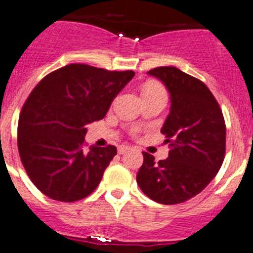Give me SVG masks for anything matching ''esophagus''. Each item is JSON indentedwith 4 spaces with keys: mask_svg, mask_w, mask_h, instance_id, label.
<instances>
[{
    "mask_svg": "<svg viewBox=\"0 0 253 253\" xmlns=\"http://www.w3.org/2000/svg\"><path fill=\"white\" fill-rule=\"evenodd\" d=\"M129 150V146L127 145H121V146H118V154L124 155L125 152H127Z\"/></svg>",
    "mask_w": 253,
    "mask_h": 253,
    "instance_id": "34e87169",
    "label": "esophagus"
}]
</instances>
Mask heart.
Masks as SVG:
<instances>
[{
  "mask_svg": "<svg viewBox=\"0 0 253 253\" xmlns=\"http://www.w3.org/2000/svg\"><path fill=\"white\" fill-rule=\"evenodd\" d=\"M155 89H161L159 85H156V84H149L146 88H145V90L143 92H146V90H155Z\"/></svg>",
  "mask_w": 253,
  "mask_h": 253,
  "instance_id": "b5f03b06",
  "label": "heart"
}]
</instances>
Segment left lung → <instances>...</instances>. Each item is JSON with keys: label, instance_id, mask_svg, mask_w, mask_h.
Listing matches in <instances>:
<instances>
[{"label": "left lung", "instance_id": "8db88e82", "mask_svg": "<svg viewBox=\"0 0 253 253\" xmlns=\"http://www.w3.org/2000/svg\"><path fill=\"white\" fill-rule=\"evenodd\" d=\"M170 93V112L161 133L169 143V158L155 163L142 152L136 176L138 186L160 204H179L199 194L219 171L226 152V124L222 110L203 82L174 67L147 72Z\"/></svg>", "mask_w": 253, "mask_h": 253}]
</instances>
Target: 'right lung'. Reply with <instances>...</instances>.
<instances>
[{"label":"right lung","instance_id":"obj_1","mask_svg":"<svg viewBox=\"0 0 253 253\" xmlns=\"http://www.w3.org/2000/svg\"><path fill=\"white\" fill-rule=\"evenodd\" d=\"M135 76L69 64L47 74L22 107L17 146L34 185L59 202H77L93 193L116 146L84 150L87 125L99 121Z\"/></svg>","mask_w":253,"mask_h":253}]
</instances>
